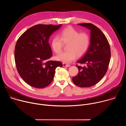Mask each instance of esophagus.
Masks as SVG:
<instances>
[{"instance_id":"1","label":"esophagus","mask_w":126,"mask_h":126,"mask_svg":"<svg viewBox=\"0 0 126 126\" xmlns=\"http://www.w3.org/2000/svg\"><path fill=\"white\" fill-rule=\"evenodd\" d=\"M63 67H70V65L69 64H67L66 63H63Z\"/></svg>"}]
</instances>
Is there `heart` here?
I'll return each instance as SVG.
<instances>
[{
    "instance_id": "b5f03b06",
    "label": "heart",
    "mask_w": 126,
    "mask_h": 126,
    "mask_svg": "<svg viewBox=\"0 0 126 126\" xmlns=\"http://www.w3.org/2000/svg\"><path fill=\"white\" fill-rule=\"evenodd\" d=\"M58 37H53L50 45L53 51L60 53L63 43L67 44V51L56 56V59L65 62L70 63L75 59L76 56L81 57L88 51L90 44V37L86 32H80L72 26H68L61 30Z\"/></svg>"
}]
</instances>
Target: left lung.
Wrapping results in <instances>:
<instances>
[{
  "mask_svg": "<svg viewBox=\"0 0 126 126\" xmlns=\"http://www.w3.org/2000/svg\"><path fill=\"white\" fill-rule=\"evenodd\" d=\"M90 30V44L85 55L76 65L79 70L77 76L72 78L73 83L80 87H89L98 83L106 73L111 58L109 43L102 31L91 23H79Z\"/></svg>",
  "mask_w": 126,
  "mask_h": 126,
  "instance_id": "left-lung-1",
  "label": "left lung"
}]
</instances>
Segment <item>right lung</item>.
Returning <instances> with one entry per match:
<instances>
[{
    "label": "right lung",
    "mask_w": 126,
    "mask_h": 126,
    "mask_svg": "<svg viewBox=\"0 0 126 126\" xmlns=\"http://www.w3.org/2000/svg\"><path fill=\"white\" fill-rule=\"evenodd\" d=\"M62 24H38L24 32L16 42L14 58L18 72L29 85L43 88L52 81L60 61L49 60L52 56L48 43L50 36Z\"/></svg>",
    "instance_id": "obj_1"
}]
</instances>
